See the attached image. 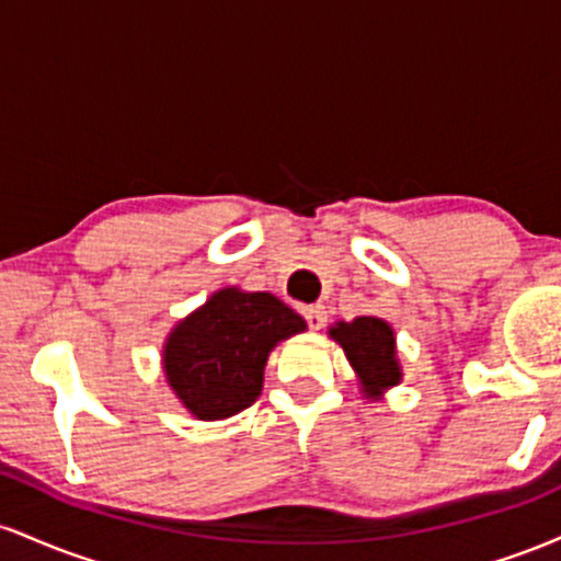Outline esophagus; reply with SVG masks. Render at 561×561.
Segmentation results:
<instances>
[{"instance_id": "1", "label": "esophagus", "mask_w": 561, "mask_h": 561, "mask_svg": "<svg viewBox=\"0 0 561 561\" xmlns=\"http://www.w3.org/2000/svg\"><path fill=\"white\" fill-rule=\"evenodd\" d=\"M302 313H306L308 327H311L313 332H317V330H321V327H324V321H327V311H324V306H308V308H302Z\"/></svg>"}]
</instances>
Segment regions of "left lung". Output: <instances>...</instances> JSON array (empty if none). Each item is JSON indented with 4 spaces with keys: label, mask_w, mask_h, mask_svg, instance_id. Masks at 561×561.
<instances>
[{
    "label": "left lung",
    "mask_w": 561,
    "mask_h": 561,
    "mask_svg": "<svg viewBox=\"0 0 561 561\" xmlns=\"http://www.w3.org/2000/svg\"><path fill=\"white\" fill-rule=\"evenodd\" d=\"M327 334L343 347L347 364L356 371L364 398L382 401L385 392L403 382L396 330L385 319L356 317L353 321H334Z\"/></svg>",
    "instance_id": "1"
}]
</instances>
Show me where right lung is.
Masks as SVG:
<instances>
[{"label": "right lung", "instance_id": "1", "mask_svg": "<svg viewBox=\"0 0 561 561\" xmlns=\"http://www.w3.org/2000/svg\"><path fill=\"white\" fill-rule=\"evenodd\" d=\"M306 327L272 293L221 287L173 324L160 356L165 382L195 420H229L259 401L274 347Z\"/></svg>", "mask_w": 561, "mask_h": 561}]
</instances>
